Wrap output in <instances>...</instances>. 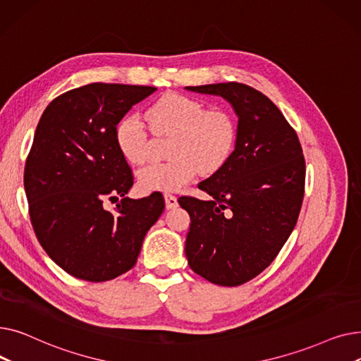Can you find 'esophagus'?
<instances>
[{"label": "esophagus", "mask_w": 361, "mask_h": 361, "mask_svg": "<svg viewBox=\"0 0 361 361\" xmlns=\"http://www.w3.org/2000/svg\"><path fill=\"white\" fill-rule=\"evenodd\" d=\"M165 199V206L166 209H176V207L178 206V202H177V197L173 196V195H165L164 196Z\"/></svg>", "instance_id": "34e87169"}]
</instances>
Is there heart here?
<instances>
[{"label": "heart", "mask_w": 361, "mask_h": 361, "mask_svg": "<svg viewBox=\"0 0 361 361\" xmlns=\"http://www.w3.org/2000/svg\"><path fill=\"white\" fill-rule=\"evenodd\" d=\"M146 118L158 133L174 135L169 162L150 164L137 173L142 192L173 193L190 183L197 169L211 174L233 154L237 126L228 112L206 111L204 105L180 93H166L152 104ZM116 140L123 157L135 165L149 158L145 123L137 116H126L116 128Z\"/></svg>", "instance_id": "b5f03b06"}]
</instances>
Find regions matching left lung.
<instances>
[{"instance_id": "8db88e82", "label": "left lung", "mask_w": 361, "mask_h": 361, "mask_svg": "<svg viewBox=\"0 0 361 361\" xmlns=\"http://www.w3.org/2000/svg\"><path fill=\"white\" fill-rule=\"evenodd\" d=\"M228 102L238 118L233 154L199 183L212 200L180 197L190 215L188 267L209 282L237 287L274 262L298 219L306 162L295 131L259 90L235 82L187 86Z\"/></svg>"}]
</instances>
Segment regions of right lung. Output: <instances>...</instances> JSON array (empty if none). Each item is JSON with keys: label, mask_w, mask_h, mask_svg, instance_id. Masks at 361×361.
<instances>
[{"label": "right lung", "mask_w": 361, "mask_h": 361, "mask_svg": "<svg viewBox=\"0 0 361 361\" xmlns=\"http://www.w3.org/2000/svg\"><path fill=\"white\" fill-rule=\"evenodd\" d=\"M155 90L90 83L55 98L37 123L25 166L29 215L44 250L71 276L104 282L130 271L164 212L161 193L126 196L133 174L116 140L120 120ZM106 198L118 202L114 213Z\"/></svg>", "instance_id": "obj_1"}]
</instances>
